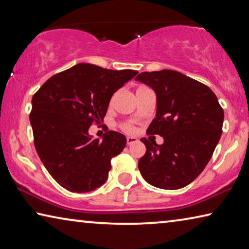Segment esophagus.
Here are the masks:
<instances>
[{
	"mask_svg": "<svg viewBox=\"0 0 249 249\" xmlns=\"http://www.w3.org/2000/svg\"><path fill=\"white\" fill-rule=\"evenodd\" d=\"M137 138L136 137H126V142H127V145L130 144H134V142H137Z\"/></svg>",
	"mask_w": 249,
	"mask_h": 249,
	"instance_id": "esophagus-1",
	"label": "esophagus"
}]
</instances>
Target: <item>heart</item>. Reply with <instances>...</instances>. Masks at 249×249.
I'll list each match as a JSON object with an SVG mask.
<instances>
[{
	"instance_id": "heart-1",
	"label": "heart",
	"mask_w": 249,
	"mask_h": 249,
	"mask_svg": "<svg viewBox=\"0 0 249 249\" xmlns=\"http://www.w3.org/2000/svg\"><path fill=\"white\" fill-rule=\"evenodd\" d=\"M142 88H146V87H145V86H140V87L137 88V89H142ZM123 128H124L125 130H127V132H128V130H130V128H132V127H130L129 124H125V125L123 126Z\"/></svg>"
}]
</instances>
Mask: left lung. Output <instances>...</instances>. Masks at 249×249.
<instances>
[{
    "instance_id": "left-lung-1",
    "label": "left lung",
    "mask_w": 249,
    "mask_h": 249,
    "mask_svg": "<svg viewBox=\"0 0 249 249\" xmlns=\"http://www.w3.org/2000/svg\"><path fill=\"white\" fill-rule=\"evenodd\" d=\"M155 91L156 117L147 134L163 144L142 138L146 154L138 168L147 182L177 190L191 183L208 165L221 138L224 112L213 91L174 70L142 72L135 78Z\"/></svg>"
}]
</instances>
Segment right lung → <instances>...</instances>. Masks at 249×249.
Listing matches in <instances>:
<instances>
[{
  "instance_id": "right-lung-1",
  "label": "right lung",
  "mask_w": 249,
  "mask_h": 249,
  "mask_svg": "<svg viewBox=\"0 0 249 249\" xmlns=\"http://www.w3.org/2000/svg\"><path fill=\"white\" fill-rule=\"evenodd\" d=\"M137 73L78 64L53 75L33 95L34 144L61 187L90 192L107 180L111 159L124 149L126 137L108 130L102 141L92 140L89 128L103 122L112 95Z\"/></svg>"
}]
</instances>
